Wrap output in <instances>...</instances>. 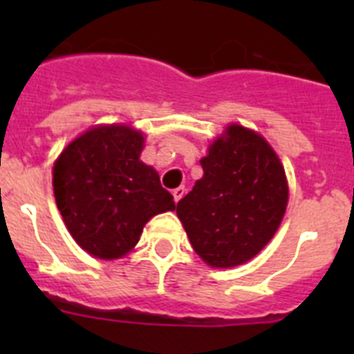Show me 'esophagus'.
Wrapping results in <instances>:
<instances>
[{"instance_id":"1","label":"esophagus","mask_w":354,"mask_h":354,"mask_svg":"<svg viewBox=\"0 0 354 354\" xmlns=\"http://www.w3.org/2000/svg\"><path fill=\"white\" fill-rule=\"evenodd\" d=\"M171 195H174L175 202H179V200L184 196V187H175L174 192H171Z\"/></svg>"}]
</instances>
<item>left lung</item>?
<instances>
[{
	"label": "left lung",
	"instance_id": "8db88e82",
	"mask_svg": "<svg viewBox=\"0 0 354 354\" xmlns=\"http://www.w3.org/2000/svg\"><path fill=\"white\" fill-rule=\"evenodd\" d=\"M204 177L177 204L193 250L212 268L255 257L277 232L287 207L286 171L261 134L228 126L200 159Z\"/></svg>",
	"mask_w": 354,
	"mask_h": 354
}]
</instances>
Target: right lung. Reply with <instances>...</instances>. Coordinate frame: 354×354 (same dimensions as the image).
<instances>
[{
	"label": "right lung",
	"mask_w": 354,
	"mask_h": 354,
	"mask_svg": "<svg viewBox=\"0 0 354 354\" xmlns=\"http://www.w3.org/2000/svg\"><path fill=\"white\" fill-rule=\"evenodd\" d=\"M142 149V133L131 127H93L56 159V205L72 237L93 257L126 255L152 216L175 209L158 171L140 161Z\"/></svg>",
	"instance_id": "1"
}]
</instances>
